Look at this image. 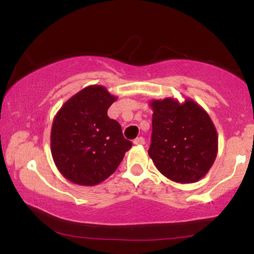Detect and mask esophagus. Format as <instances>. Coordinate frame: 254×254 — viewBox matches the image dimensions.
I'll return each mask as SVG.
<instances>
[{"label":"esophagus","instance_id":"1","mask_svg":"<svg viewBox=\"0 0 254 254\" xmlns=\"http://www.w3.org/2000/svg\"><path fill=\"white\" fill-rule=\"evenodd\" d=\"M133 143H134L135 145H142V144H144V138L142 137V136L136 137V138H135V140L133 141Z\"/></svg>","mask_w":254,"mask_h":254}]
</instances>
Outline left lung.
I'll list each match as a JSON object with an SVG mask.
<instances>
[{
	"label": "left lung",
	"mask_w": 254,
	"mask_h": 254,
	"mask_svg": "<svg viewBox=\"0 0 254 254\" xmlns=\"http://www.w3.org/2000/svg\"><path fill=\"white\" fill-rule=\"evenodd\" d=\"M151 144L148 154L166 178L180 184L200 180L213 166L218 149L216 128L193 99L164 98L150 102Z\"/></svg>",
	"instance_id": "obj_1"
}]
</instances>
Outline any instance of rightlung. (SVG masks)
Segmentation results:
<instances>
[{
    "label": "right lung",
    "instance_id": "add662e5",
    "mask_svg": "<svg viewBox=\"0 0 254 254\" xmlns=\"http://www.w3.org/2000/svg\"><path fill=\"white\" fill-rule=\"evenodd\" d=\"M117 100L102 85H89L65 102L51 130L54 163L69 182L98 185L116 171L131 142L107 110Z\"/></svg>",
    "mask_w": 254,
    "mask_h": 254
}]
</instances>
